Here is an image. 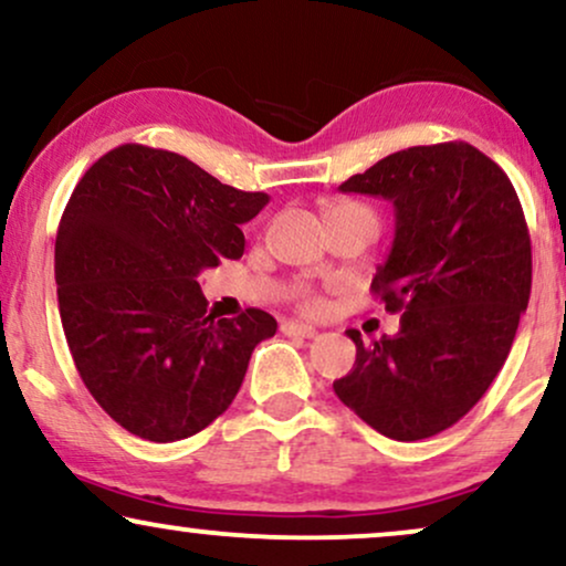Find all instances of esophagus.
Here are the masks:
<instances>
[{"mask_svg": "<svg viewBox=\"0 0 566 566\" xmlns=\"http://www.w3.org/2000/svg\"><path fill=\"white\" fill-rule=\"evenodd\" d=\"M282 334H287V336H305V339H311V336H316L318 332L313 326L300 324V321H284Z\"/></svg>", "mask_w": 566, "mask_h": 566, "instance_id": "34e87169", "label": "esophagus"}]
</instances>
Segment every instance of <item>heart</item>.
<instances>
[{
    "label": "heart",
    "instance_id": "b5f03b06",
    "mask_svg": "<svg viewBox=\"0 0 566 566\" xmlns=\"http://www.w3.org/2000/svg\"><path fill=\"white\" fill-rule=\"evenodd\" d=\"M328 211H368V209H363V206L357 203H347V200H339V203H334ZM305 307L316 311V307H321V300L316 295H305Z\"/></svg>",
    "mask_w": 566,
    "mask_h": 566
}]
</instances>
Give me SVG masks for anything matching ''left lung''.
Listing matches in <instances>:
<instances>
[{
    "instance_id": "obj_1",
    "label": "left lung",
    "mask_w": 566,
    "mask_h": 566,
    "mask_svg": "<svg viewBox=\"0 0 566 566\" xmlns=\"http://www.w3.org/2000/svg\"><path fill=\"white\" fill-rule=\"evenodd\" d=\"M395 203L389 259L370 290L399 332L363 345L336 397L378 433L418 441L473 410L531 300L525 213L496 161L462 140L412 146L339 185Z\"/></svg>"
}]
</instances>
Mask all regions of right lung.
<instances>
[{"label":"right lung","instance_id":"1","mask_svg":"<svg viewBox=\"0 0 566 566\" xmlns=\"http://www.w3.org/2000/svg\"><path fill=\"white\" fill-rule=\"evenodd\" d=\"M269 203L180 154L125 143L75 185L54 242L60 318L85 389L125 431L188 439L232 405L266 311L206 313L198 274L238 261Z\"/></svg>","mask_w":566,"mask_h":566}]
</instances>
